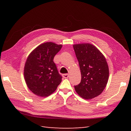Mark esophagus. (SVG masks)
<instances>
[{"mask_svg":"<svg viewBox=\"0 0 131 131\" xmlns=\"http://www.w3.org/2000/svg\"><path fill=\"white\" fill-rule=\"evenodd\" d=\"M69 75L68 74H63V77L65 79L68 78H69Z\"/></svg>","mask_w":131,"mask_h":131,"instance_id":"1","label":"esophagus"}]
</instances>
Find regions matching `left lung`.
<instances>
[{"label":"left lung","mask_w":131,"mask_h":131,"mask_svg":"<svg viewBox=\"0 0 131 131\" xmlns=\"http://www.w3.org/2000/svg\"><path fill=\"white\" fill-rule=\"evenodd\" d=\"M73 48L80 66L81 80L74 86L82 98L91 100L101 94L108 83L109 67L104 55L89 43H77Z\"/></svg>","instance_id":"8db88e82"}]
</instances>
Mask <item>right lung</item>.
I'll return each instance as SVG.
<instances>
[{"label": "right lung", "mask_w": 131, "mask_h": 131, "mask_svg": "<svg viewBox=\"0 0 131 131\" xmlns=\"http://www.w3.org/2000/svg\"><path fill=\"white\" fill-rule=\"evenodd\" d=\"M62 47L52 42L41 43L28 56L24 68L27 86L34 94L47 97L53 93L62 81L53 58Z\"/></svg>", "instance_id": "add662e5"}]
</instances>
